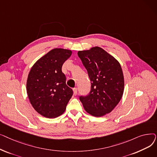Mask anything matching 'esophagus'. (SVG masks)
Listing matches in <instances>:
<instances>
[{
	"label": "esophagus",
	"mask_w": 157,
	"mask_h": 157,
	"mask_svg": "<svg viewBox=\"0 0 157 157\" xmlns=\"http://www.w3.org/2000/svg\"><path fill=\"white\" fill-rule=\"evenodd\" d=\"M73 92H74V94L76 95L77 94H78V88H73Z\"/></svg>",
	"instance_id": "34e87169"
}]
</instances>
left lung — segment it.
Listing matches in <instances>:
<instances>
[{
  "instance_id": "left-lung-1",
  "label": "left lung",
  "mask_w": 157,
  "mask_h": 157,
  "mask_svg": "<svg viewBox=\"0 0 157 157\" xmlns=\"http://www.w3.org/2000/svg\"><path fill=\"white\" fill-rule=\"evenodd\" d=\"M78 56L91 81V91L80 101L85 110L95 117L104 116L116 107L124 91V77L119 62L102 48L95 46L79 51Z\"/></svg>"
}]
</instances>
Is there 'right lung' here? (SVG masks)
Here are the masks:
<instances>
[{
    "label": "right lung",
    "mask_w": 157,
    "mask_h": 157,
    "mask_svg": "<svg viewBox=\"0 0 157 157\" xmlns=\"http://www.w3.org/2000/svg\"><path fill=\"white\" fill-rule=\"evenodd\" d=\"M71 54L70 49L54 48L40 58L29 73L27 92L29 101L46 118H54L62 114L73 94L62 71L63 63Z\"/></svg>",
    "instance_id": "obj_1"
}]
</instances>
